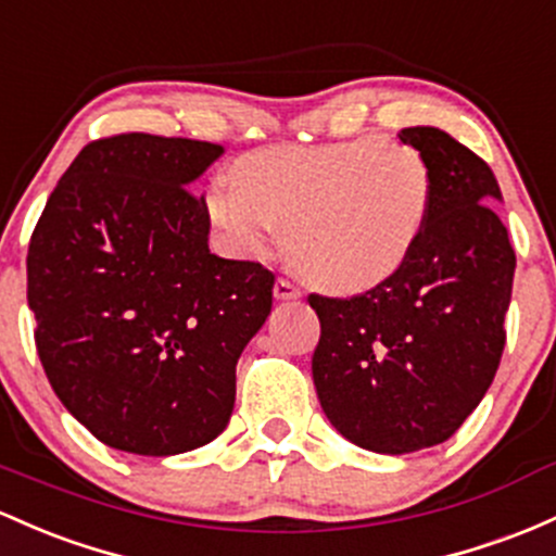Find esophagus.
Instances as JSON below:
<instances>
[{
  "mask_svg": "<svg viewBox=\"0 0 556 556\" xmlns=\"http://www.w3.org/2000/svg\"><path fill=\"white\" fill-rule=\"evenodd\" d=\"M274 295H277L279 301H292V298H301V288H298L295 282H290V279L279 277L277 282H274Z\"/></svg>",
  "mask_w": 556,
  "mask_h": 556,
  "instance_id": "1",
  "label": "esophagus"
}]
</instances>
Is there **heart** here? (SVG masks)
<instances>
[{
    "label": "heart",
    "instance_id": "obj_1",
    "mask_svg": "<svg viewBox=\"0 0 556 556\" xmlns=\"http://www.w3.org/2000/svg\"><path fill=\"white\" fill-rule=\"evenodd\" d=\"M213 179L205 208L245 255H268L290 227L292 264L321 288L364 292L399 274L422 237L432 176L412 144L358 137L271 148Z\"/></svg>",
    "mask_w": 556,
    "mask_h": 556
}]
</instances>
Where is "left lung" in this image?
I'll return each mask as SVG.
<instances>
[{"mask_svg":"<svg viewBox=\"0 0 556 556\" xmlns=\"http://www.w3.org/2000/svg\"><path fill=\"white\" fill-rule=\"evenodd\" d=\"M422 152L432 200L399 274L351 298L311 292L321 321L311 369L340 435L377 454L448 441L491 388L502 362L515 250L483 157L432 126L401 129Z\"/></svg>","mask_w":556,"mask_h":556,"instance_id":"left-lung-1","label":"left lung"}]
</instances>
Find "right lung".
Instances as JSON below:
<instances>
[{"instance_id": "obj_1", "label": "right lung", "mask_w": 556, "mask_h": 556, "mask_svg": "<svg viewBox=\"0 0 556 556\" xmlns=\"http://www.w3.org/2000/svg\"><path fill=\"white\" fill-rule=\"evenodd\" d=\"M222 152L142 131L94 139L30 235L41 367L110 448L185 454L229 425L237 358L271 311L274 274L208 250V208L189 185Z\"/></svg>"}]
</instances>
